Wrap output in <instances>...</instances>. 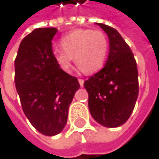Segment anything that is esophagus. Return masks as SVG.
Returning a JSON list of instances; mask_svg holds the SVG:
<instances>
[{
  "label": "esophagus",
  "instance_id": "34e87169",
  "mask_svg": "<svg viewBox=\"0 0 159 159\" xmlns=\"http://www.w3.org/2000/svg\"><path fill=\"white\" fill-rule=\"evenodd\" d=\"M79 83H80V87H83V84H84V80H82V79H80V80H79Z\"/></svg>",
  "mask_w": 159,
  "mask_h": 159
}]
</instances>
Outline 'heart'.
I'll return each instance as SVG.
<instances>
[{
  "instance_id": "heart-1",
  "label": "heart",
  "mask_w": 159,
  "mask_h": 159,
  "mask_svg": "<svg viewBox=\"0 0 159 159\" xmlns=\"http://www.w3.org/2000/svg\"><path fill=\"white\" fill-rule=\"evenodd\" d=\"M62 50H55L53 58L65 72L71 69L72 58L77 66L85 74L100 70L107 58L109 42L106 34L99 30L79 29L64 35L60 40Z\"/></svg>"
}]
</instances>
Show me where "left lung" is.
<instances>
[{
    "label": "left lung",
    "mask_w": 159,
    "mask_h": 159,
    "mask_svg": "<svg viewBox=\"0 0 159 159\" xmlns=\"http://www.w3.org/2000/svg\"><path fill=\"white\" fill-rule=\"evenodd\" d=\"M109 36L110 52L105 66L84 81L93 118L106 127H117L130 117L139 94L134 54L112 27L97 23Z\"/></svg>",
    "instance_id": "left-lung-1"
}]
</instances>
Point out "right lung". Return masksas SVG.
Listing matches in <instances>:
<instances>
[{
    "instance_id": "right-lung-1",
    "label": "right lung",
    "mask_w": 159,
    "mask_h": 159,
    "mask_svg": "<svg viewBox=\"0 0 159 159\" xmlns=\"http://www.w3.org/2000/svg\"><path fill=\"white\" fill-rule=\"evenodd\" d=\"M56 28H38L23 38L15 60V84L32 125L46 136L66 126L68 108L80 88L76 77L63 71L53 58Z\"/></svg>"
}]
</instances>
